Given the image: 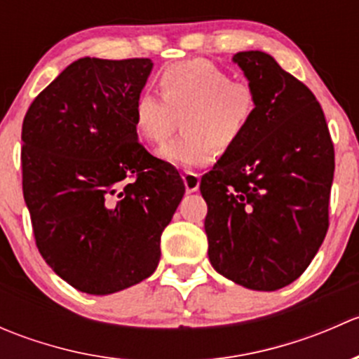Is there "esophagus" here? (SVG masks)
<instances>
[{
	"label": "esophagus",
	"mask_w": 359,
	"mask_h": 359,
	"mask_svg": "<svg viewBox=\"0 0 359 359\" xmlns=\"http://www.w3.org/2000/svg\"><path fill=\"white\" fill-rule=\"evenodd\" d=\"M182 179H184V186H186L187 193H196L200 189V175L194 172H184L182 173Z\"/></svg>",
	"instance_id": "34e87169"
}]
</instances>
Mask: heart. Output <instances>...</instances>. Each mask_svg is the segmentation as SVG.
I'll use <instances>...</instances> for the list:
<instances>
[{
    "label": "heart",
    "instance_id": "heart-1",
    "mask_svg": "<svg viewBox=\"0 0 359 359\" xmlns=\"http://www.w3.org/2000/svg\"><path fill=\"white\" fill-rule=\"evenodd\" d=\"M161 97L142 92L133 102V126L140 139L163 144L186 116V135L161 147L158 156L182 168H193L215 156L217 144L227 147L240 140L255 118L259 95L253 85L231 79L222 67L205 59H191L165 67L158 76Z\"/></svg>",
    "mask_w": 359,
    "mask_h": 359
}]
</instances>
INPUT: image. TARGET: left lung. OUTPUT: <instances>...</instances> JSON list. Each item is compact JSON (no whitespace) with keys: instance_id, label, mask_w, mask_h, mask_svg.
Masks as SVG:
<instances>
[{"instance_id":"8db88e82","label":"left lung","mask_w":359,"mask_h":359,"mask_svg":"<svg viewBox=\"0 0 359 359\" xmlns=\"http://www.w3.org/2000/svg\"><path fill=\"white\" fill-rule=\"evenodd\" d=\"M259 95L247 132L201 177L213 269L250 290L295 281L323 243L335 154L314 93L269 53L233 57Z\"/></svg>"}]
</instances>
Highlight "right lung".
<instances>
[{"label":"right lung","instance_id":"obj_1","mask_svg":"<svg viewBox=\"0 0 359 359\" xmlns=\"http://www.w3.org/2000/svg\"><path fill=\"white\" fill-rule=\"evenodd\" d=\"M151 71V59L83 57L25 112L22 191L36 247L79 292L107 295L149 278L186 193L179 172L137 140L133 102Z\"/></svg>","mask_w":359,"mask_h":359}]
</instances>
